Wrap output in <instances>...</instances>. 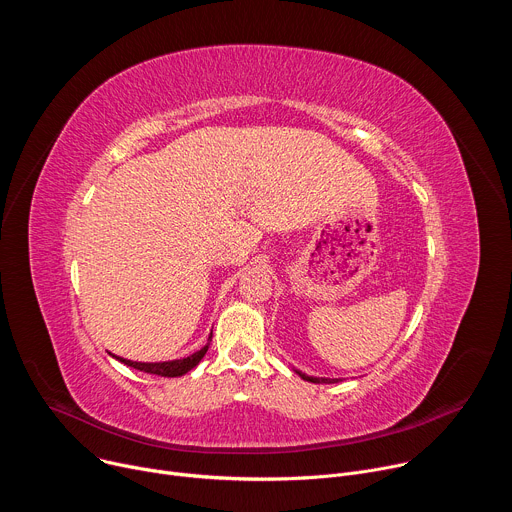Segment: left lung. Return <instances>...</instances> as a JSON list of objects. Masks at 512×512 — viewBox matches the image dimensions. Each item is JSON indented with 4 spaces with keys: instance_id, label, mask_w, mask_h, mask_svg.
<instances>
[{
    "instance_id": "obj_1",
    "label": "left lung",
    "mask_w": 512,
    "mask_h": 512,
    "mask_svg": "<svg viewBox=\"0 0 512 512\" xmlns=\"http://www.w3.org/2000/svg\"><path fill=\"white\" fill-rule=\"evenodd\" d=\"M304 381H310V383H334V381H338V379H318V377H308V375H304V373H298Z\"/></svg>"
}]
</instances>
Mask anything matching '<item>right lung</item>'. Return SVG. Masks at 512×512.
Listing matches in <instances>:
<instances>
[{
  "label": "right lung",
  "instance_id": "1",
  "mask_svg": "<svg viewBox=\"0 0 512 512\" xmlns=\"http://www.w3.org/2000/svg\"><path fill=\"white\" fill-rule=\"evenodd\" d=\"M210 338H212V332H210ZM210 338H208V344H210ZM208 344L204 348H200L198 352L186 356V358H180V360H168V362H133V360H125V358H119L115 356L117 360H121L123 364H127V367H133L137 371H143V373H150V375H158V377H182L186 375L188 371H192L196 364L202 360V356L206 354L208 350Z\"/></svg>",
  "mask_w": 512,
  "mask_h": 512
}]
</instances>
